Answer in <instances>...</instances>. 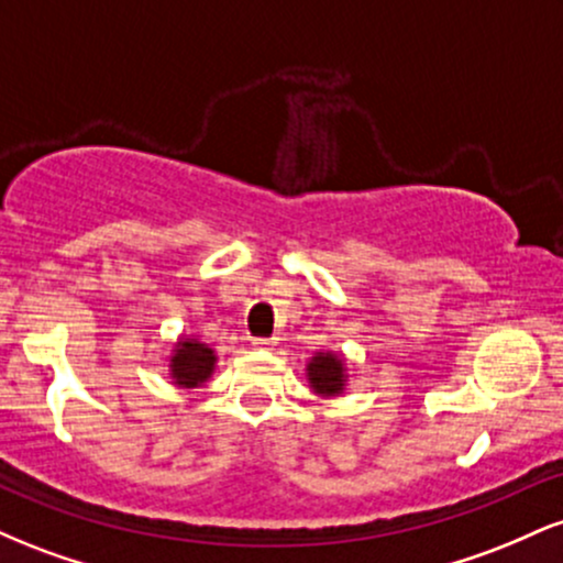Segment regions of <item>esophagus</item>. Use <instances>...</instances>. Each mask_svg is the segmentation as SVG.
Returning a JSON list of instances; mask_svg holds the SVG:
<instances>
[{
	"label": "esophagus",
	"instance_id": "esophagus-1",
	"mask_svg": "<svg viewBox=\"0 0 563 563\" xmlns=\"http://www.w3.org/2000/svg\"><path fill=\"white\" fill-rule=\"evenodd\" d=\"M251 346H254V349H273L275 341L273 339H254V341H251Z\"/></svg>",
	"mask_w": 563,
	"mask_h": 563
}]
</instances>
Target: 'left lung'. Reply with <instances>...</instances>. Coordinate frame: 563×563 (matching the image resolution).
I'll use <instances>...</instances> for the list:
<instances>
[{
    "mask_svg": "<svg viewBox=\"0 0 563 563\" xmlns=\"http://www.w3.org/2000/svg\"><path fill=\"white\" fill-rule=\"evenodd\" d=\"M346 360L335 352H314L307 363L309 389L318 397H339L346 389Z\"/></svg>",
    "mask_w": 563,
    "mask_h": 563,
    "instance_id": "left-lung-1",
    "label": "left lung"
}]
</instances>
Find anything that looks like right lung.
Returning a JSON list of instances; mask_svg holds the SVG:
<instances>
[{
	"label": "right lung",
	"mask_w": 563,
	"mask_h": 563,
	"mask_svg": "<svg viewBox=\"0 0 563 563\" xmlns=\"http://www.w3.org/2000/svg\"><path fill=\"white\" fill-rule=\"evenodd\" d=\"M217 367V352L196 335H179L169 357L172 384L179 389H198L211 378Z\"/></svg>",
	"instance_id": "add662e5"
}]
</instances>
